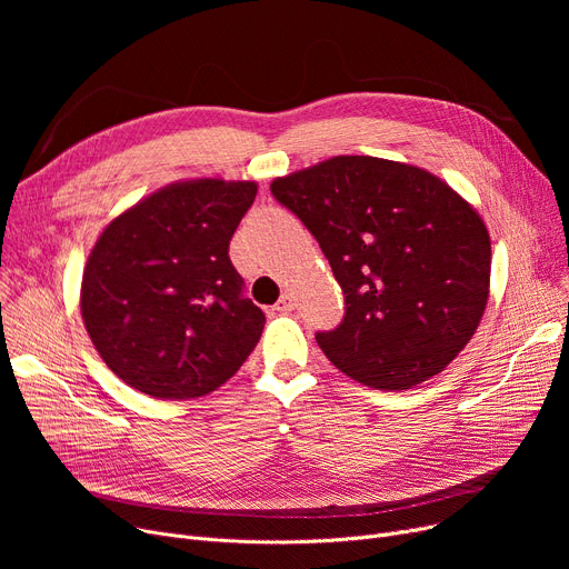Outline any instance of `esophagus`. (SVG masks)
<instances>
[{
  "mask_svg": "<svg viewBox=\"0 0 569 569\" xmlns=\"http://www.w3.org/2000/svg\"><path fill=\"white\" fill-rule=\"evenodd\" d=\"M274 311H279V313H288V311H292L295 309V297L290 295V292H283L281 297H279V302L272 307Z\"/></svg>",
  "mask_w": 569,
  "mask_h": 569,
  "instance_id": "esophagus-1",
  "label": "esophagus"
}]
</instances>
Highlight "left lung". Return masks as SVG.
Instances as JSON below:
<instances>
[{"mask_svg":"<svg viewBox=\"0 0 569 569\" xmlns=\"http://www.w3.org/2000/svg\"><path fill=\"white\" fill-rule=\"evenodd\" d=\"M269 189L316 237L343 290V320L316 332L337 369L376 390H408L463 350L487 307L491 242L457 191L376 157H335Z\"/></svg>","mask_w":569,"mask_h":569,"instance_id":"1","label":"left lung"}]
</instances>
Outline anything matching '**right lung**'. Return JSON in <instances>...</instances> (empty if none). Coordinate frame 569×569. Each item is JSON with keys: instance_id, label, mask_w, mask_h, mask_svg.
Listing matches in <instances>:
<instances>
[{"instance_id": "right-lung-1", "label": "right lung", "mask_w": 569, "mask_h": 569, "mask_svg": "<svg viewBox=\"0 0 569 569\" xmlns=\"http://www.w3.org/2000/svg\"><path fill=\"white\" fill-rule=\"evenodd\" d=\"M256 193L223 179L170 184L101 232L80 311L103 362L138 392L204 397L256 348L264 313L228 256Z\"/></svg>"}]
</instances>
